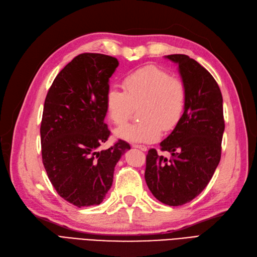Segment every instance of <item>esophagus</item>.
<instances>
[{"mask_svg": "<svg viewBox=\"0 0 257 257\" xmlns=\"http://www.w3.org/2000/svg\"><path fill=\"white\" fill-rule=\"evenodd\" d=\"M133 148H136V149H139L142 151H147V147L146 146H142V145H133Z\"/></svg>", "mask_w": 257, "mask_h": 257, "instance_id": "esophagus-1", "label": "esophagus"}]
</instances>
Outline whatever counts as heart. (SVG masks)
<instances>
[{"label": "heart", "instance_id": "obj_1", "mask_svg": "<svg viewBox=\"0 0 257 257\" xmlns=\"http://www.w3.org/2000/svg\"><path fill=\"white\" fill-rule=\"evenodd\" d=\"M122 91H106V114L112 123L125 122L132 107L138 106L139 121L114 130V136L128 143H151L164 132L173 131L181 120L186 103L183 82L164 69L148 65L132 72L121 82Z\"/></svg>", "mask_w": 257, "mask_h": 257}]
</instances>
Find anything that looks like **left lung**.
Instances as JSON below:
<instances>
[{
  "mask_svg": "<svg viewBox=\"0 0 257 257\" xmlns=\"http://www.w3.org/2000/svg\"><path fill=\"white\" fill-rule=\"evenodd\" d=\"M178 65L186 91L181 120L160 146L172 158L150 149L145 179L153 196L168 206H181L201 193L221 159L225 124L223 98L216 81L205 67L185 54L165 56Z\"/></svg>",
  "mask_w": 257,
  "mask_h": 257,
  "instance_id": "left-lung-1",
  "label": "left lung"
}]
</instances>
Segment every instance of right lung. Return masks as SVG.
Returning a JSON list of instances; mask_svg holds the SVG:
<instances>
[{"label":"right lung","mask_w":257,"mask_h":257,"mask_svg":"<svg viewBox=\"0 0 257 257\" xmlns=\"http://www.w3.org/2000/svg\"><path fill=\"white\" fill-rule=\"evenodd\" d=\"M119 66L115 58L81 53L58 74L45 99L41 125L44 167L59 195L76 207L99 205L130 145L99 147L110 135L105 123L106 91Z\"/></svg>","instance_id":"obj_1"}]
</instances>
